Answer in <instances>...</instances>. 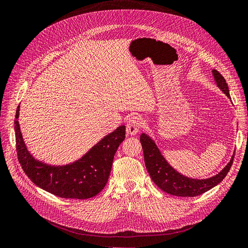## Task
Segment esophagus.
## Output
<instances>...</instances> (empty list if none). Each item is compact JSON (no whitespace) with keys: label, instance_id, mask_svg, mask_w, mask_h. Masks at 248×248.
Wrapping results in <instances>:
<instances>
[{"label":"esophagus","instance_id":"obj_1","mask_svg":"<svg viewBox=\"0 0 248 248\" xmlns=\"http://www.w3.org/2000/svg\"><path fill=\"white\" fill-rule=\"evenodd\" d=\"M142 120L140 116H132L126 125V131L128 134L135 135L140 130Z\"/></svg>","mask_w":248,"mask_h":248}]
</instances>
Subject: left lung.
<instances>
[{
	"instance_id": "8db88e82",
	"label": "left lung",
	"mask_w": 248,
	"mask_h": 248,
	"mask_svg": "<svg viewBox=\"0 0 248 248\" xmlns=\"http://www.w3.org/2000/svg\"><path fill=\"white\" fill-rule=\"evenodd\" d=\"M213 75L217 85L221 88L222 92L228 97H230L229 88H228L225 78L215 69L213 70ZM140 142L143 150L146 170L150 173L152 180L163 191L176 196L193 197L212 189L213 187L223 181L233 164L234 155L229 164L216 176L203 180L192 179V178H188L178 173L167 163L165 157L162 155L155 141L150 136L142 133L140 135Z\"/></svg>"
}]
</instances>
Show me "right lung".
Segmentation results:
<instances>
[{"instance_id":"add662e5","label":"right lung","mask_w":248,"mask_h":248,"mask_svg":"<svg viewBox=\"0 0 248 248\" xmlns=\"http://www.w3.org/2000/svg\"><path fill=\"white\" fill-rule=\"evenodd\" d=\"M19 108L15 115V136L18 161L35 185L63 199L86 200L100 193L110 176L114 155L125 140V126L105 136L80 160L66 166H49L29 154L19 127Z\"/></svg>"}]
</instances>
